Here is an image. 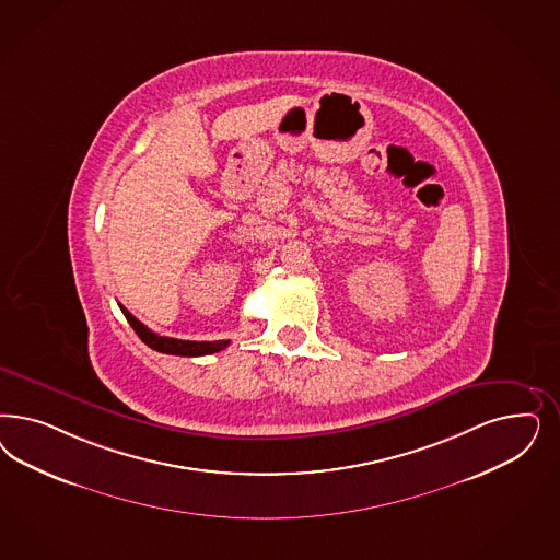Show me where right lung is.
Here are the masks:
<instances>
[{
  "mask_svg": "<svg viewBox=\"0 0 560 560\" xmlns=\"http://www.w3.org/2000/svg\"><path fill=\"white\" fill-rule=\"evenodd\" d=\"M121 313L126 315L127 322L133 327V331L140 336L142 342L148 343L152 350H159L163 354H177V357H206L220 352L222 348L229 346V340H217V342H191V340H177V338H166L159 336L152 329H148L142 322H138L121 303H119Z\"/></svg>",
  "mask_w": 560,
  "mask_h": 560,
  "instance_id": "1",
  "label": "right lung"
}]
</instances>
